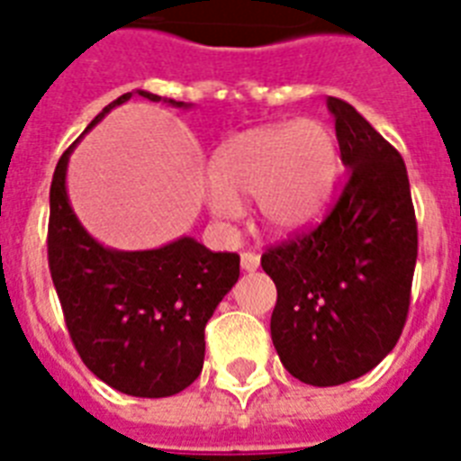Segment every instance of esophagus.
Returning <instances> with one entry per match:
<instances>
[{"label":"esophagus","mask_w":461,"mask_h":461,"mask_svg":"<svg viewBox=\"0 0 461 461\" xmlns=\"http://www.w3.org/2000/svg\"><path fill=\"white\" fill-rule=\"evenodd\" d=\"M258 267H260V256H258V253H250V250L241 253V269H243V272H256Z\"/></svg>","instance_id":"obj_1"}]
</instances>
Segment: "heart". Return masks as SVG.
<instances>
[{"instance_id":"heart-1","label":"heart","mask_w":461,"mask_h":461,"mask_svg":"<svg viewBox=\"0 0 461 461\" xmlns=\"http://www.w3.org/2000/svg\"><path fill=\"white\" fill-rule=\"evenodd\" d=\"M339 172V146L324 122L303 118L234 134L212 153L208 208L234 220L243 198H256L265 227L276 234L308 230L327 208Z\"/></svg>"}]
</instances>
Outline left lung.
<instances>
[{"label": "left lung", "instance_id": "left-lung-1", "mask_svg": "<svg viewBox=\"0 0 461 461\" xmlns=\"http://www.w3.org/2000/svg\"><path fill=\"white\" fill-rule=\"evenodd\" d=\"M343 194L327 218L263 253L276 286L269 321L282 365L303 384L339 386L372 372L405 327L417 220L405 160L350 104L329 96Z\"/></svg>", "mask_w": 461, "mask_h": 461}]
</instances>
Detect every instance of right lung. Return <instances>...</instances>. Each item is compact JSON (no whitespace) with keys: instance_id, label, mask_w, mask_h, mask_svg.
I'll return each instance as SVG.
<instances>
[{"instance_id":"right-lung-1","label":"right lung","mask_w":461,"mask_h":461,"mask_svg":"<svg viewBox=\"0 0 461 461\" xmlns=\"http://www.w3.org/2000/svg\"><path fill=\"white\" fill-rule=\"evenodd\" d=\"M132 95L111 101L87 130ZM137 95L160 101L144 89ZM163 101L189 108L185 101ZM75 144L54 170L47 237L49 269L73 346L89 372L115 391L134 398L175 395L203 369L205 324L237 284L239 256L212 253L192 237L151 250L106 249L82 227L66 192Z\"/></svg>"}]
</instances>
